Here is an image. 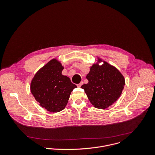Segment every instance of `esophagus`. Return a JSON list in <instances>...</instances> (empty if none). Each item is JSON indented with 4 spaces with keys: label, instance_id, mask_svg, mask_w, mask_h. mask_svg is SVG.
<instances>
[{
    "label": "esophagus",
    "instance_id": "obj_1",
    "mask_svg": "<svg viewBox=\"0 0 155 155\" xmlns=\"http://www.w3.org/2000/svg\"><path fill=\"white\" fill-rule=\"evenodd\" d=\"M83 84V82L81 81V82H80L79 84H77V87H80Z\"/></svg>",
    "mask_w": 155,
    "mask_h": 155
}]
</instances>
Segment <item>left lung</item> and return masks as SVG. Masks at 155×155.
<instances>
[{"mask_svg":"<svg viewBox=\"0 0 155 155\" xmlns=\"http://www.w3.org/2000/svg\"><path fill=\"white\" fill-rule=\"evenodd\" d=\"M102 59L98 58V62ZM87 84L81 87L90 102L96 108L103 109L111 106L120 97L125 79L115 67L105 61L102 65L94 64L87 75Z\"/></svg>","mask_w":155,"mask_h":155,"instance_id":"left-lung-1","label":"left lung"}]
</instances>
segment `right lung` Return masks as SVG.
Segmentation results:
<instances>
[{
    "label": "right lung",
    "mask_w": 155,
    "mask_h": 155,
    "mask_svg": "<svg viewBox=\"0 0 155 155\" xmlns=\"http://www.w3.org/2000/svg\"><path fill=\"white\" fill-rule=\"evenodd\" d=\"M64 67L53 59L40 69L31 83V92L40 105L49 112H58L67 104L77 86L62 74Z\"/></svg>",
    "instance_id": "1"
}]
</instances>
